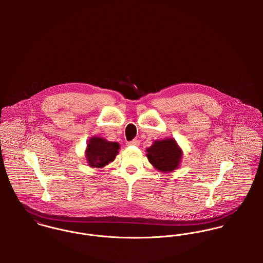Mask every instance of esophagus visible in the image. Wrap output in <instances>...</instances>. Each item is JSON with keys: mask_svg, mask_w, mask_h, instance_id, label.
<instances>
[{"mask_svg": "<svg viewBox=\"0 0 263 263\" xmlns=\"http://www.w3.org/2000/svg\"><path fill=\"white\" fill-rule=\"evenodd\" d=\"M126 145L127 146H139L140 145V141L139 140H133L132 142H127Z\"/></svg>", "mask_w": 263, "mask_h": 263, "instance_id": "obj_1", "label": "esophagus"}]
</instances>
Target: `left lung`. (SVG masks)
<instances>
[{"label": "left lung", "instance_id": "obj_1", "mask_svg": "<svg viewBox=\"0 0 263 263\" xmlns=\"http://www.w3.org/2000/svg\"><path fill=\"white\" fill-rule=\"evenodd\" d=\"M147 158L153 167L162 173H169L178 169L183 152L174 138L154 141L147 149Z\"/></svg>", "mask_w": 263, "mask_h": 263}]
</instances>
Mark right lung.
Instances as JSON below:
<instances>
[{"label":"right lung","instance_id":"right-lung-1","mask_svg":"<svg viewBox=\"0 0 263 263\" xmlns=\"http://www.w3.org/2000/svg\"><path fill=\"white\" fill-rule=\"evenodd\" d=\"M120 146L116 142H109L102 137H92L87 143L85 158L88 166L103 168L114 161Z\"/></svg>","mask_w":263,"mask_h":263}]
</instances>
